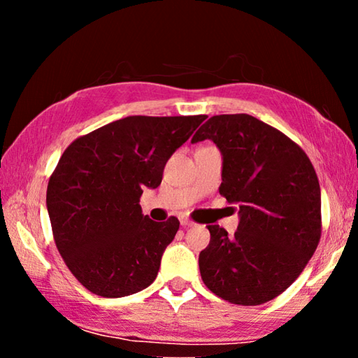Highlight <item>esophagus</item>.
<instances>
[{"instance_id":"esophagus-1","label":"esophagus","mask_w":358,"mask_h":358,"mask_svg":"<svg viewBox=\"0 0 358 358\" xmlns=\"http://www.w3.org/2000/svg\"><path fill=\"white\" fill-rule=\"evenodd\" d=\"M180 222H181V226H183V227H191V226H194V222H192L191 220H187V217H183V220H181Z\"/></svg>"}]
</instances>
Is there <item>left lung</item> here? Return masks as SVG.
I'll use <instances>...</instances> for the list:
<instances>
[{
  "label": "left lung",
  "mask_w": 358,
  "mask_h": 358,
  "mask_svg": "<svg viewBox=\"0 0 358 358\" xmlns=\"http://www.w3.org/2000/svg\"><path fill=\"white\" fill-rule=\"evenodd\" d=\"M207 138L222 156L220 194L237 205L240 221L234 237L208 226L201 276L224 300L262 305L299 278L319 245L317 175L299 145L251 115H215L191 142Z\"/></svg>",
  "instance_id": "obj_1"
}]
</instances>
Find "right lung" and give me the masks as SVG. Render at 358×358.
I'll list each match as a JSON object with an SVG mask.
<instances>
[{
    "label": "right lung",
    "instance_id": "right-lung-1",
    "mask_svg": "<svg viewBox=\"0 0 358 358\" xmlns=\"http://www.w3.org/2000/svg\"><path fill=\"white\" fill-rule=\"evenodd\" d=\"M205 118L126 117L78 137L59 157L47 186L48 217L59 254L90 292L120 299L156 280L180 221H151L138 202Z\"/></svg>",
    "mask_w": 358,
    "mask_h": 358
}]
</instances>
